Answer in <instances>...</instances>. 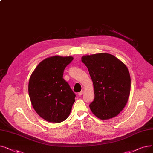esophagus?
<instances>
[{"mask_svg":"<svg viewBox=\"0 0 153 153\" xmlns=\"http://www.w3.org/2000/svg\"><path fill=\"white\" fill-rule=\"evenodd\" d=\"M83 94V91H81L80 92L78 93V95L79 96H82Z\"/></svg>","mask_w":153,"mask_h":153,"instance_id":"esophagus-1","label":"esophagus"}]
</instances>
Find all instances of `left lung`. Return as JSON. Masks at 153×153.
<instances>
[{
	"label": "left lung",
	"instance_id": "obj_1",
	"mask_svg": "<svg viewBox=\"0 0 153 153\" xmlns=\"http://www.w3.org/2000/svg\"><path fill=\"white\" fill-rule=\"evenodd\" d=\"M93 82L94 99L89 108L96 117L106 120L116 117L127 103L131 77L126 65L108 53L82 56Z\"/></svg>",
	"mask_w": 153,
	"mask_h": 153
}]
</instances>
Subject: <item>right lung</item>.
I'll return each instance as SVG.
<instances>
[{"label": "right lung", "mask_w": 153, "mask_h": 153, "mask_svg": "<svg viewBox=\"0 0 153 153\" xmlns=\"http://www.w3.org/2000/svg\"><path fill=\"white\" fill-rule=\"evenodd\" d=\"M72 60V56L46 58L30 77L28 91L32 107L48 122L65 121L75 102L76 94L63 79L64 71Z\"/></svg>", "instance_id": "add662e5"}]
</instances>
